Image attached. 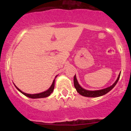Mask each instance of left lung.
<instances>
[{
	"instance_id": "1",
	"label": "left lung",
	"mask_w": 131,
	"mask_h": 131,
	"mask_svg": "<svg viewBox=\"0 0 131 131\" xmlns=\"http://www.w3.org/2000/svg\"><path fill=\"white\" fill-rule=\"evenodd\" d=\"M120 74H121V73L119 74L118 79H116V81H115V83L113 84L112 85H111L110 87H108V88L104 89L102 90H99V91H88V90H85L84 89L82 88L80 86V85L78 83L77 79H76V74L74 75V88H76V91L79 94H81V95L84 96V97H100V96L103 95L107 94L108 92H110L111 90L115 86L116 84H117L118 81L119 79Z\"/></svg>"
}]
</instances>
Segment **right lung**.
Masks as SVG:
<instances>
[{
	"instance_id": "1",
	"label": "right lung",
	"mask_w": 131,
	"mask_h": 131,
	"mask_svg": "<svg viewBox=\"0 0 131 131\" xmlns=\"http://www.w3.org/2000/svg\"><path fill=\"white\" fill-rule=\"evenodd\" d=\"M56 77H57V76H55V78H56ZM54 85H55V79L53 80V83H52V84L50 86V88H49L47 91L39 93V94H26V93L23 92H22L21 90H19V89L16 86V85H15V86L16 87V88L20 92H21L23 94H24L25 95H26V97H29V98H31V99H39V98H44V97H48V96L50 95L51 94V93H52V92H53V91Z\"/></svg>"
}]
</instances>
